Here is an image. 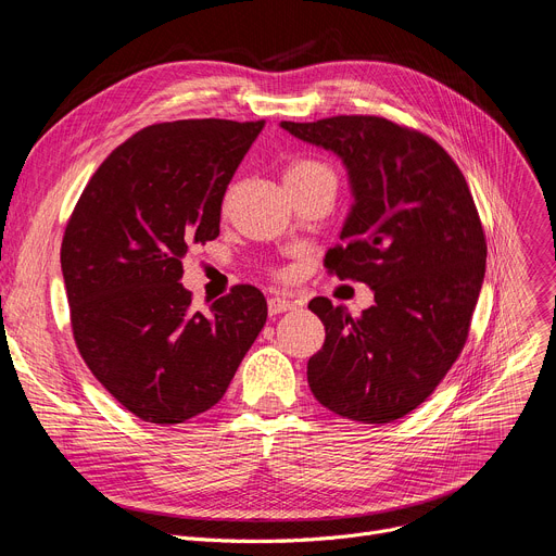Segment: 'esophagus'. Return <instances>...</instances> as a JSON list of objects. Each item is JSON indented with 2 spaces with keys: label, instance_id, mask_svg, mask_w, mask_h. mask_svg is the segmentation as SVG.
Instances as JSON below:
<instances>
[{
  "label": "esophagus",
  "instance_id": "1",
  "mask_svg": "<svg viewBox=\"0 0 556 556\" xmlns=\"http://www.w3.org/2000/svg\"><path fill=\"white\" fill-rule=\"evenodd\" d=\"M300 304L288 300V298H270L268 300V311L270 315H279V313H286V311H295Z\"/></svg>",
  "mask_w": 556,
  "mask_h": 556
}]
</instances>
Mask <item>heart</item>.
I'll return each instance as SVG.
<instances>
[{"mask_svg":"<svg viewBox=\"0 0 556 556\" xmlns=\"http://www.w3.org/2000/svg\"><path fill=\"white\" fill-rule=\"evenodd\" d=\"M315 178H333V173L327 164L317 160H298L286 170V182H306Z\"/></svg>","mask_w":556,"mask_h":556,"instance_id":"obj_1","label":"heart"}]
</instances>
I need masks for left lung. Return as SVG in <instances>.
Segmentation results:
<instances>
[{"mask_svg": "<svg viewBox=\"0 0 556 556\" xmlns=\"http://www.w3.org/2000/svg\"><path fill=\"white\" fill-rule=\"evenodd\" d=\"M279 126L342 160L354 202L327 268L374 290L361 317L308 304L327 329L311 392L344 419L390 424L432 394L469 336L486 263L473 195L440 143L383 116Z\"/></svg>", "mask_w": 556, "mask_h": 556, "instance_id": "left-lung-1", "label": "left lung"}]
</instances>
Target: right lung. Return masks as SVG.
Here are the masks:
<instances>
[{
	"instance_id": "obj_1",
	"label": "right lung",
	"mask_w": 556,
	"mask_h": 556,
	"mask_svg": "<svg viewBox=\"0 0 556 556\" xmlns=\"http://www.w3.org/2000/svg\"><path fill=\"white\" fill-rule=\"evenodd\" d=\"M261 128H143L97 168L67 223L61 268L78 352L149 424H182L216 405L266 325L254 286H233L202 313L180 283L189 243L218 237L223 195Z\"/></svg>"
}]
</instances>
